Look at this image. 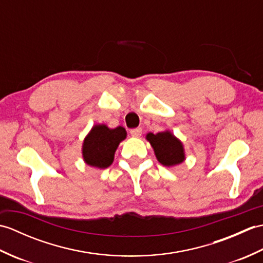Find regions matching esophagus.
Wrapping results in <instances>:
<instances>
[{
	"instance_id": "1",
	"label": "esophagus",
	"mask_w": 263,
	"mask_h": 263,
	"mask_svg": "<svg viewBox=\"0 0 263 263\" xmlns=\"http://www.w3.org/2000/svg\"><path fill=\"white\" fill-rule=\"evenodd\" d=\"M130 133L132 137H140L142 135V128L141 127H136V128H132L130 130Z\"/></svg>"
}]
</instances>
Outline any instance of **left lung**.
Wrapping results in <instances>:
<instances>
[{
  "label": "left lung",
  "instance_id": "8db88e82",
  "mask_svg": "<svg viewBox=\"0 0 263 263\" xmlns=\"http://www.w3.org/2000/svg\"><path fill=\"white\" fill-rule=\"evenodd\" d=\"M147 140L152 144L158 161L164 166H175L184 160V149L180 140L171 132L148 133Z\"/></svg>",
  "mask_w": 263,
  "mask_h": 263
}]
</instances>
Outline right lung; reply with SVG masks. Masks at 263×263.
Here are the masks:
<instances>
[{
	"label": "right lung",
	"instance_id": "right-lung-1",
	"mask_svg": "<svg viewBox=\"0 0 263 263\" xmlns=\"http://www.w3.org/2000/svg\"><path fill=\"white\" fill-rule=\"evenodd\" d=\"M126 137L124 127L108 128L106 125H95L86 137L82 155L88 165L98 168H107L114 160L115 150Z\"/></svg>",
	"mask_w": 263,
	"mask_h": 263
}]
</instances>
